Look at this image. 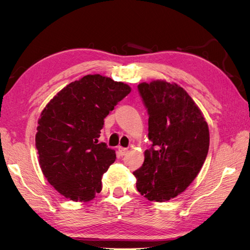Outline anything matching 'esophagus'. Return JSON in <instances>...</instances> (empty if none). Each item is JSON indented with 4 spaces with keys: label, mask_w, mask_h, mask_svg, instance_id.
Returning a JSON list of instances; mask_svg holds the SVG:
<instances>
[{
    "label": "esophagus",
    "mask_w": 250,
    "mask_h": 250,
    "mask_svg": "<svg viewBox=\"0 0 250 250\" xmlns=\"http://www.w3.org/2000/svg\"><path fill=\"white\" fill-rule=\"evenodd\" d=\"M118 150H119V153H120L121 155H125V154H127V153H128V149H127V148L119 147V148H118Z\"/></svg>",
    "instance_id": "34e87169"
}]
</instances>
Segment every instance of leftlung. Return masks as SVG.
Returning <instances> with one entry per match:
<instances>
[{
    "mask_svg": "<svg viewBox=\"0 0 250 250\" xmlns=\"http://www.w3.org/2000/svg\"><path fill=\"white\" fill-rule=\"evenodd\" d=\"M138 87L149 113L152 147L133 172L137 188L150 201H169L186 191L200 172L209 147L208 125L177 83L152 80Z\"/></svg>",
    "mask_w": 250,
    "mask_h": 250,
    "instance_id": "8db88e82",
    "label": "left lung"
}]
</instances>
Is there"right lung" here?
<instances>
[{
    "label": "right lung",
    "mask_w": 250,
    "mask_h": 250,
    "mask_svg": "<svg viewBox=\"0 0 250 250\" xmlns=\"http://www.w3.org/2000/svg\"><path fill=\"white\" fill-rule=\"evenodd\" d=\"M131 87L99 74L73 81L41 113L35 146L42 174L64 198L93 200L116 152L98 143L104 118Z\"/></svg>",
    "instance_id": "right-lung-1"
}]
</instances>
